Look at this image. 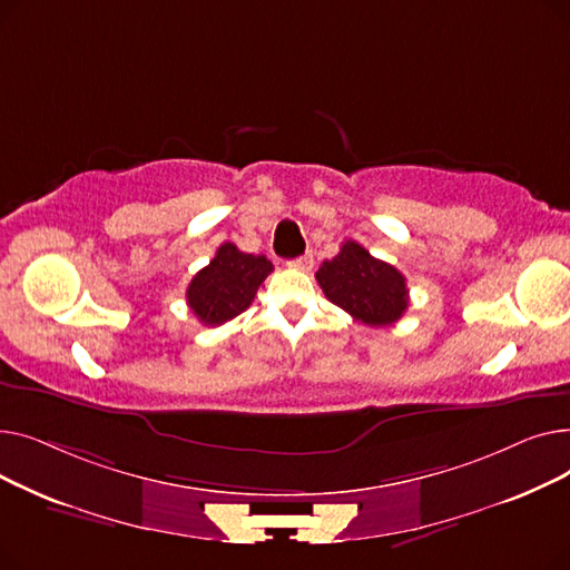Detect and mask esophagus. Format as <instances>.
<instances>
[{
	"mask_svg": "<svg viewBox=\"0 0 570 570\" xmlns=\"http://www.w3.org/2000/svg\"><path fill=\"white\" fill-rule=\"evenodd\" d=\"M288 265L295 267V269H305V273H307V269H312V265H314V258H312V254H303V256L288 261Z\"/></svg>",
	"mask_w": 570,
	"mask_h": 570,
	"instance_id": "esophagus-1",
	"label": "esophagus"
}]
</instances>
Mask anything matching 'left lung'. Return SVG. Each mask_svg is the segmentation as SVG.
<instances>
[{
    "label": "left lung",
    "mask_w": 570,
    "mask_h": 570,
    "mask_svg": "<svg viewBox=\"0 0 570 570\" xmlns=\"http://www.w3.org/2000/svg\"><path fill=\"white\" fill-rule=\"evenodd\" d=\"M316 282L327 301L372 327L393 325L409 307V288L400 269L374 258L353 239H346L333 261L321 263Z\"/></svg>",
    "instance_id": "1"
}]
</instances>
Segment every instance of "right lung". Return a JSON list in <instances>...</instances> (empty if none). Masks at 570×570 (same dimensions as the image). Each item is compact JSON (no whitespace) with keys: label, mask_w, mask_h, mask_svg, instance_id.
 Returning <instances> with one entry per match:
<instances>
[{"label":"right lung","mask_w":570,"mask_h":570,"mask_svg":"<svg viewBox=\"0 0 570 570\" xmlns=\"http://www.w3.org/2000/svg\"><path fill=\"white\" fill-rule=\"evenodd\" d=\"M273 273L265 256L239 252L233 243H224L215 258L194 275L187 288V305L203 325H222L243 314L258 286Z\"/></svg>","instance_id":"1"}]
</instances>
